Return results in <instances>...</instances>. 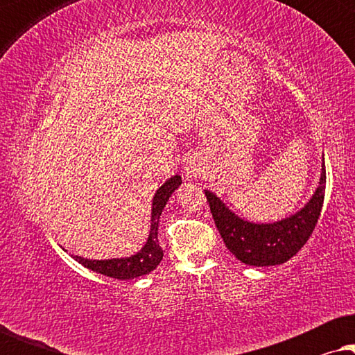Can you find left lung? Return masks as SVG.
Listing matches in <instances>:
<instances>
[{
    "label": "left lung",
    "mask_w": 355,
    "mask_h": 355,
    "mask_svg": "<svg viewBox=\"0 0 355 355\" xmlns=\"http://www.w3.org/2000/svg\"><path fill=\"white\" fill-rule=\"evenodd\" d=\"M327 171L322 168L318 187L302 210L284 220L255 225L234 215L215 193L205 191L213 220L225 241L227 250L252 266L281 265L294 257L312 236L322 213Z\"/></svg>",
    "instance_id": "1"
}]
</instances>
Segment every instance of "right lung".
<instances>
[{"label":"right lung","instance_id":"1","mask_svg":"<svg viewBox=\"0 0 355 355\" xmlns=\"http://www.w3.org/2000/svg\"><path fill=\"white\" fill-rule=\"evenodd\" d=\"M181 176H173L158 189L153 197L152 207V225H150V234L145 245L135 255L128 259H111V260H89L74 255V259L84 265L85 268L114 279H134L139 276L147 275L157 268L163 259V250L158 244V223L159 216L171 193L181 186Z\"/></svg>","mask_w":355,"mask_h":355}]
</instances>
